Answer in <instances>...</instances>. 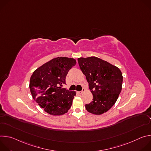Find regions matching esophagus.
<instances>
[{
	"instance_id": "esophagus-1",
	"label": "esophagus",
	"mask_w": 151,
	"mask_h": 151,
	"mask_svg": "<svg viewBox=\"0 0 151 151\" xmlns=\"http://www.w3.org/2000/svg\"><path fill=\"white\" fill-rule=\"evenodd\" d=\"M84 91H85V89H84V88H82V91H78V93L79 94H82V93H83Z\"/></svg>"
}]
</instances>
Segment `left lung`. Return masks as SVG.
<instances>
[{"mask_svg": "<svg viewBox=\"0 0 151 151\" xmlns=\"http://www.w3.org/2000/svg\"><path fill=\"white\" fill-rule=\"evenodd\" d=\"M78 64L89 83L93 101L85 104L88 112L101 115L116 101L122 90L123 77L119 68L96 57L79 58Z\"/></svg>", "mask_w": 151, "mask_h": 151, "instance_id": "8db88e82", "label": "left lung"}]
</instances>
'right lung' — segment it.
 <instances>
[{"mask_svg": "<svg viewBox=\"0 0 151 151\" xmlns=\"http://www.w3.org/2000/svg\"><path fill=\"white\" fill-rule=\"evenodd\" d=\"M76 63L73 58L57 57L33 73L29 85L31 94L35 101L48 114L61 115L70 108L76 93L62 87L66 84V75Z\"/></svg>", "mask_w": 151, "mask_h": 151, "instance_id": "right-lung-1", "label": "right lung"}]
</instances>
